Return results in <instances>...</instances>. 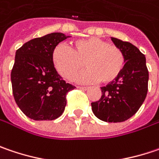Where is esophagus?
I'll list each match as a JSON object with an SVG mask.
<instances>
[{
	"instance_id": "34e87169",
	"label": "esophagus",
	"mask_w": 159,
	"mask_h": 159,
	"mask_svg": "<svg viewBox=\"0 0 159 159\" xmlns=\"http://www.w3.org/2000/svg\"><path fill=\"white\" fill-rule=\"evenodd\" d=\"M78 89H82V90H87L89 88H88V87H80V86H79V87H78Z\"/></svg>"
}]
</instances>
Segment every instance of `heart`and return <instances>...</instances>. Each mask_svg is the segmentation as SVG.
<instances>
[{"label": "heart", "mask_w": 159, "mask_h": 159, "mask_svg": "<svg viewBox=\"0 0 159 159\" xmlns=\"http://www.w3.org/2000/svg\"><path fill=\"white\" fill-rule=\"evenodd\" d=\"M51 59L55 70L67 80H71L85 65L88 69L76 77L83 83H112L122 74L126 62L119 47L97 36L71 42V49L58 44Z\"/></svg>", "instance_id": "heart-1"}]
</instances>
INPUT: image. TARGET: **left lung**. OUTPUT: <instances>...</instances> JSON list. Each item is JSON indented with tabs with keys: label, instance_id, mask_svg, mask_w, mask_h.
I'll use <instances>...</instances> for the list:
<instances>
[{
	"label": "left lung",
	"instance_id": "1",
	"mask_svg": "<svg viewBox=\"0 0 159 159\" xmlns=\"http://www.w3.org/2000/svg\"><path fill=\"white\" fill-rule=\"evenodd\" d=\"M114 44L125 55V67L114 82L101 88L102 96L91 103L92 111L107 123H121L134 115L147 97L148 70L146 57L129 42L112 37Z\"/></svg>",
	"mask_w": 159,
	"mask_h": 159
}]
</instances>
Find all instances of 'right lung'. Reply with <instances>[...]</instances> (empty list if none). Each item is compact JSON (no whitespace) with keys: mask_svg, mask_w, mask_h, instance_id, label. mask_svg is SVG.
Listing matches in <instances>:
<instances>
[{"mask_svg":"<svg viewBox=\"0 0 159 159\" xmlns=\"http://www.w3.org/2000/svg\"><path fill=\"white\" fill-rule=\"evenodd\" d=\"M70 36L51 33L34 38L16 52L12 68V93L20 109L36 121H52L62 115L66 95L75 86L66 83L52 63L57 44Z\"/></svg>","mask_w":159,"mask_h":159,"instance_id":"add662e5","label":"right lung"}]
</instances>
